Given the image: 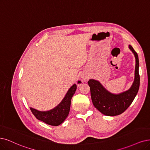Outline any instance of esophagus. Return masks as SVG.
<instances>
[{
  "label": "esophagus",
  "mask_w": 150,
  "mask_h": 150,
  "mask_svg": "<svg viewBox=\"0 0 150 150\" xmlns=\"http://www.w3.org/2000/svg\"><path fill=\"white\" fill-rule=\"evenodd\" d=\"M82 79H83V80H86V77H85V76H83V77H82ZM83 80H79V81H78V82H77V84H78L79 85H81V84L82 83Z\"/></svg>",
  "instance_id": "1"
}]
</instances>
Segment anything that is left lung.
Masks as SVG:
<instances>
[{
    "label": "left lung",
    "instance_id": "obj_1",
    "mask_svg": "<svg viewBox=\"0 0 150 150\" xmlns=\"http://www.w3.org/2000/svg\"><path fill=\"white\" fill-rule=\"evenodd\" d=\"M129 49L134 54L136 64L135 70V80L129 90L119 95L109 93L98 81L91 79L88 81L90 87L91 96L93 104L102 114L115 116L123 113L134 101L140 87V75L138 71L139 60L137 53L132 46Z\"/></svg>",
    "mask_w": 150,
    "mask_h": 150
}]
</instances>
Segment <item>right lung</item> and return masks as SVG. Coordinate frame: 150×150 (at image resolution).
<instances>
[{
	"label": "right lung",
	"mask_w": 150,
	"mask_h": 150,
	"mask_svg": "<svg viewBox=\"0 0 150 150\" xmlns=\"http://www.w3.org/2000/svg\"><path fill=\"white\" fill-rule=\"evenodd\" d=\"M76 90V85L74 84L67 93L63 100L54 109L48 111H39V110L30 108L31 112L36 118L41 120L46 124L57 126L62 124L67 117L71 104V99Z\"/></svg>",
	"instance_id": "1"
}]
</instances>
